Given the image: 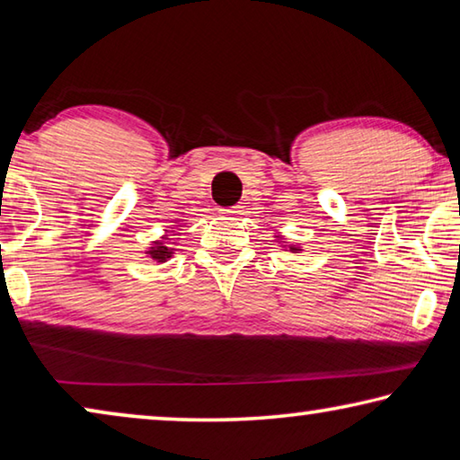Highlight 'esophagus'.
<instances>
[{
	"label": "esophagus",
	"instance_id": "1",
	"mask_svg": "<svg viewBox=\"0 0 460 460\" xmlns=\"http://www.w3.org/2000/svg\"><path fill=\"white\" fill-rule=\"evenodd\" d=\"M243 208H244V206H240V204H238V206H230V208H224V209H222V212H224L226 216H240V214H243Z\"/></svg>",
	"mask_w": 460,
	"mask_h": 460
}]
</instances>
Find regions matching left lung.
I'll list each match as a JSON object with an SVG mask.
<instances>
[{
    "label": "left lung",
    "instance_id": "8db88e82",
    "mask_svg": "<svg viewBox=\"0 0 460 460\" xmlns=\"http://www.w3.org/2000/svg\"><path fill=\"white\" fill-rule=\"evenodd\" d=\"M296 251H299V248H296V246H291V252H296Z\"/></svg>",
    "mask_w": 460,
    "mask_h": 460
}]
</instances>
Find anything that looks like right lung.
I'll return each mask as SVG.
<instances>
[{"instance_id": "obj_1", "label": "right lung", "mask_w": 460, "mask_h": 460, "mask_svg": "<svg viewBox=\"0 0 460 460\" xmlns=\"http://www.w3.org/2000/svg\"><path fill=\"white\" fill-rule=\"evenodd\" d=\"M172 251H173V248H169V246H165V244L157 243V246H151L149 254H151V259H153V261H157V262H165V261L169 259V256H172Z\"/></svg>"}]
</instances>
